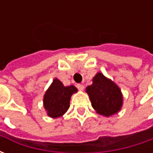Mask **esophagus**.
Listing matches in <instances>:
<instances>
[{
  "instance_id": "esophagus-1",
  "label": "esophagus",
  "mask_w": 153,
  "mask_h": 153,
  "mask_svg": "<svg viewBox=\"0 0 153 153\" xmlns=\"http://www.w3.org/2000/svg\"><path fill=\"white\" fill-rule=\"evenodd\" d=\"M77 88H78V89L79 90V91H83V88H84V86H83V84H77Z\"/></svg>"
}]
</instances>
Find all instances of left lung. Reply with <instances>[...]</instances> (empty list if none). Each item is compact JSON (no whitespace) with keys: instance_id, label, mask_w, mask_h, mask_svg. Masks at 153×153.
<instances>
[{"instance_id":"1","label":"left lung","mask_w":153,"mask_h":153,"mask_svg":"<svg viewBox=\"0 0 153 153\" xmlns=\"http://www.w3.org/2000/svg\"><path fill=\"white\" fill-rule=\"evenodd\" d=\"M89 97L92 106L99 114L106 117L117 114L123 106V94L120 87L103 74H96L93 83L85 91Z\"/></svg>"}]
</instances>
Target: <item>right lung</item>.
I'll return each instance as SVG.
<instances>
[{"instance_id":"add662e5","label":"right lung","mask_w":153,"mask_h":153,"mask_svg":"<svg viewBox=\"0 0 153 153\" xmlns=\"http://www.w3.org/2000/svg\"><path fill=\"white\" fill-rule=\"evenodd\" d=\"M78 92L74 85L64 86L58 79H54L43 97V106L51 118H59L70 107L71 96Z\"/></svg>"}]
</instances>
